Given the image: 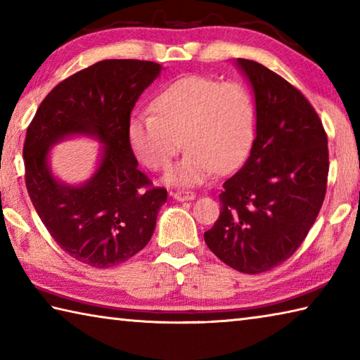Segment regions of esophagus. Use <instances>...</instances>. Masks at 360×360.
<instances>
[{"label": "esophagus", "instance_id": "obj_1", "mask_svg": "<svg viewBox=\"0 0 360 360\" xmlns=\"http://www.w3.org/2000/svg\"><path fill=\"white\" fill-rule=\"evenodd\" d=\"M172 197H173L176 201H192V200H195V197H197V195H195L193 192L178 191V192L172 193Z\"/></svg>", "mask_w": 360, "mask_h": 360}]
</instances>
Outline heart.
<instances>
[{
    "instance_id": "obj_1",
    "label": "heart",
    "mask_w": 360,
    "mask_h": 360,
    "mask_svg": "<svg viewBox=\"0 0 360 360\" xmlns=\"http://www.w3.org/2000/svg\"><path fill=\"white\" fill-rule=\"evenodd\" d=\"M153 113L127 122V141L143 165L165 169L182 145L187 153L165 176L168 184L193 187L228 173L245 159L255 139L253 97L244 84L191 75L168 84Z\"/></svg>"
}]
</instances>
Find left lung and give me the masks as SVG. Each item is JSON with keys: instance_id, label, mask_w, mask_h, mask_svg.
<instances>
[{"instance_id": "8db88e82", "label": "left lung", "mask_w": 360, "mask_h": 360, "mask_svg": "<svg viewBox=\"0 0 360 360\" xmlns=\"http://www.w3.org/2000/svg\"><path fill=\"white\" fill-rule=\"evenodd\" d=\"M236 66L253 91L257 129L243 168L224 182L220 215L205 240L233 269L259 274L288 259L315 224L328 184V136L285 78L243 58Z\"/></svg>"}]
</instances>
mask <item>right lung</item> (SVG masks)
<instances>
[{
  "label": "right lung",
  "mask_w": 360,
  "mask_h": 360,
  "mask_svg": "<svg viewBox=\"0 0 360 360\" xmlns=\"http://www.w3.org/2000/svg\"><path fill=\"white\" fill-rule=\"evenodd\" d=\"M153 61L105 60L66 78L42 101L26 130L25 181L51 238L93 267H112L151 239L165 188L139 169L127 141V122L139 97L160 75ZM72 136L101 143L94 174L69 185L53 173L51 148Z\"/></svg>",
  "instance_id": "add662e5"
}]
</instances>
